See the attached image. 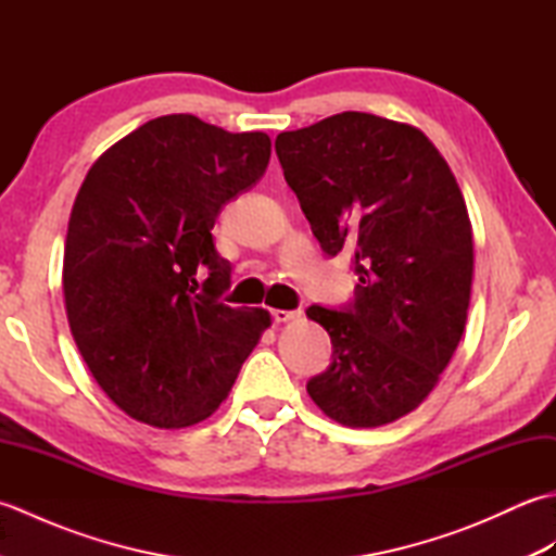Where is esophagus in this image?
Returning a JSON list of instances; mask_svg holds the SVG:
<instances>
[{
  "label": "esophagus",
  "instance_id": "esophagus-1",
  "mask_svg": "<svg viewBox=\"0 0 556 556\" xmlns=\"http://www.w3.org/2000/svg\"><path fill=\"white\" fill-rule=\"evenodd\" d=\"M269 313H271V320H275V323H291V320H299V317H301L299 311H279V308H275Z\"/></svg>",
  "mask_w": 556,
  "mask_h": 556
}]
</instances>
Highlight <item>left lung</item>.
<instances>
[{
    "label": "left lung",
    "instance_id": "obj_1",
    "mask_svg": "<svg viewBox=\"0 0 556 556\" xmlns=\"http://www.w3.org/2000/svg\"><path fill=\"white\" fill-rule=\"evenodd\" d=\"M275 150L323 251H351L358 275L346 311H305L334 349L308 394L346 428L404 418L440 382L468 317L473 227L456 176L420 128L365 112L279 134Z\"/></svg>",
    "mask_w": 556,
    "mask_h": 556
}]
</instances>
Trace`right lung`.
<instances>
[{"instance_id": "add662e5", "label": "right lung", "mask_w": 556, "mask_h": 556, "mask_svg": "<svg viewBox=\"0 0 556 556\" xmlns=\"http://www.w3.org/2000/svg\"><path fill=\"white\" fill-rule=\"evenodd\" d=\"M269 152L263 131L167 114L104 150L80 184L62 271L68 327L134 420L174 430L210 418L271 325L263 308L219 301L231 265L212 239L222 205L265 174Z\"/></svg>"}]
</instances>
